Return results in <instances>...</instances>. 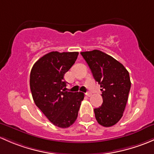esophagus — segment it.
<instances>
[{"instance_id": "obj_1", "label": "esophagus", "mask_w": 154, "mask_h": 154, "mask_svg": "<svg viewBox=\"0 0 154 154\" xmlns=\"http://www.w3.org/2000/svg\"><path fill=\"white\" fill-rule=\"evenodd\" d=\"M85 95H86L87 96H88V97H90V96H92V93H90V92H88V93H85Z\"/></svg>"}]
</instances>
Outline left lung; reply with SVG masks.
<instances>
[{
	"label": "left lung",
	"mask_w": 154,
	"mask_h": 154,
	"mask_svg": "<svg viewBox=\"0 0 154 154\" xmlns=\"http://www.w3.org/2000/svg\"><path fill=\"white\" fill-rule=\"evenodd\" d=\"M81 55L102 93V104L94 109L96 120L102 126L111 127L123 116L131 86L129 72L121 63L100 50L82 52Z\"/></svg>",
	"instance_id": "8db88e82"
}]
</instances>
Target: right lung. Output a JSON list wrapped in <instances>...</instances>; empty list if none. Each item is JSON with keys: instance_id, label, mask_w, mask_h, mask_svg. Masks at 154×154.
<instances>
[{"instance_id": "obj_1", "label": "right lung", "mask_w": 154, "mask_h": 154, "mask_svg": "<svg viewBox=\"0 0 154 154\" xmlns=\"http://www.w3.org/2000/svg\"><path fill=\"white\" fill-rule=\"evenodd\" d=\"M78 52H50L39 58L30 72L35 104L55 126L66 128L75 122L84 93L65 91L64 74L76 61Z\"/></svg>"}]
</instances>
